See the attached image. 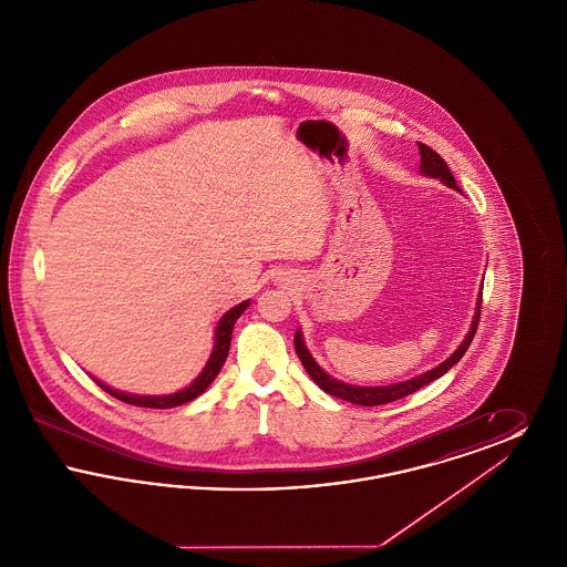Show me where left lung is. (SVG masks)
<instances>
[{"instance_id": "obj_1", "label": "left lung", "mask_w": 567, "mask_h": 567, "mask_svg": "<svg viewBox=\"0 0 567 567\" xmlns=\"http://www.w3.org/2000/svg\"><path fill=\"white\" fill-rule=\"evenodd\" d=\"M416 144H419V153H421V174H425V176H430V178H440L444 185L461 190L446 162H444L435 151H432L427 144H421V142H416ZM481 303H483V293H478L474 321L470 324V331H467L465 340L458 344L457 351L453 352L446 361H442L437 368H433V370L425 372V374H419V377L404 380V382H395V384H386V386H357V384L340 382V380L329 377L327 372L321 370V365L312 359V354L308 352V349H306L299 329H297L296 338H293L297 357H299L301 365L306 368V372L323 389L324 393H329V395H333V398H340V400H344V402H351V404L357 405L389 404V402L402 400L405 395H410V393L423 389V386L430 384L432 380L444 377V374L457 363L458 359L470 349V344H472V340H474V333H476V329H478V321H481Z\"/></svg>"}]
</instances>
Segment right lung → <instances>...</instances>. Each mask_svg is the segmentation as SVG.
Returning <instances> with one entry per match:
<instances>
[{
  "mask_svg": "<svg viewBox=\"0 0 567 567\" xmlns=\"http://www.w3.org/2000/svg\"><path fill=\"white\" fill-rule=\"evenodd\" d=\"M248 299L238 303L236 308H231L229 312H225L220 317V321L216 324L215 331V347L210 352V359L206 363V368L202 370V374L195 378L190 382L189 386H185L183 391H176V393H169V395H134V393H125V391H116V389H110L104 382L95 380L106 393H110L112 398L125 402V404L140 405V408H174V405L187 404L193 402L195 398H199L215 380L216 374L220 372L225 359H227V352H229V344H231V331H234V324L240 319L244 310L248 308Z\"/></svg>",
  "mask_w": 567,
  "mask_h": 567,
  "instance_id": "1",
  "label": "right lung"
}]
</instances>
